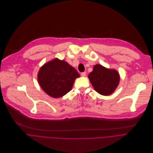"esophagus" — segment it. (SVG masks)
<instances>
[{"instance_id": "34e87169", "label": "esophagus", "mask_w": 153, "mask_h": 153, "mask_svg": "<svg viewBox=\"0 0 153 153\" xmlns=\"http://www.w3.org/2000/svg\"><path fill=\"white\" fill-rule=\"evenodd\" d=\"M81 76L84 77V76H85V75H86V73H85V72H82V73L81 74Z\"/></svg>"}]
</instances>
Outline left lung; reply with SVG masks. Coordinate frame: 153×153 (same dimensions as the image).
Here are the masks:
<instances>
[{
    "label": "left lung",
    "mask_w": 153,
    "mask_h": 153,
    "mask_svg": "<svg viewBox=\"0 0 153 153\" xmlns=\"http://www.w3.org/2000/svg\"><path fill=\"white\" fill-rule=\"evenodd\" d=\"M88 77L94 89L104 96L113 94L120 81L119 74L116 70L106 68L101 65H95Z\"/></svg>",
    "instance_id": "8db88e82"
}]
</instances>
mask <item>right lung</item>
I'll use <instances>...</instances> for the list:
<instances>
[{"label":"right lung","instance_id":"1","mask_svg":"<svg viewBox=\"0 0 153 153\" xmlns=\"http://www.w3.org/2000/svg\"><path fill=\"white\" fill-rule=\"evenodd\" d=\"M79 76L76 70L68 62L55 58L40 68L37 79L46 94L58 98L71 91L75 79Z\"/></svg>","mask_w":153,"mask_h":153}]
</instances>
